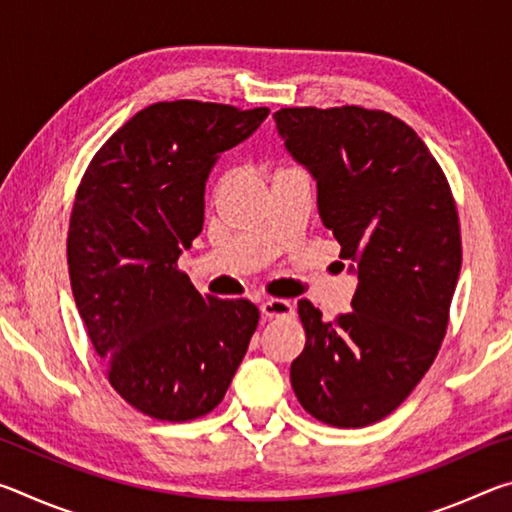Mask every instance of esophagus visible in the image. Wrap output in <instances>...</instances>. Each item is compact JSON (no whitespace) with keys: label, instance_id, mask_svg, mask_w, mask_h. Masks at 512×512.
I'll return each mask as SVG.
<instances>
[{"label":"esophagus","instance_id":"34e87169","mask_svg":"<svg viewBox=\"0 0 512 512\" xmlns=\"http://www.w3.org/2000/svg\"><path fill=\"white\" fill-rule=\"evenodd\" d=\"M262 316L266 318H289L293 316V305L287 300H280V298H271V300H264L262 302Z\"/></svg>","mask_w":512,"mask_h":512}]
</instances>
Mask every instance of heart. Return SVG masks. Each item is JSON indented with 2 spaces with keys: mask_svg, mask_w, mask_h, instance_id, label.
<instances>
[{
  "mask_svg": "<svg viewBox=\"0 0 512 512\" xmlns=\"http://www.w3.org/2000/svg\"><path fill=\"white\" fill-rule=\"evenodd\" d=\"M225 185V178H219V183H216V187H214V192H219V189Z\"/></svg>",
  "mask_w": 512,
  "mask_h": 512,
  "instance_id": "1",
  "label": "heart"
}]
</instances>
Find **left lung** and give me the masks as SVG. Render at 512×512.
Here are the masks:
<instances>
[{
	"label": "left lung",
	"instance_id": "1",
	"mask_svg": "<svg viewBox=\"0 0 512 512\" xmlns=\"http://www.w3.org/2000/svg\"><path fill=\"white\" fill-rule=\"evenodd\" d=\"M289 153L311 171L323 225L357 264L348 314L298 302L307 343L291 363L302 409L339 429L384 420L431 368L461 273L456 201L418 133L361 106L280 108Z\"/></svg>",
	"mask_w": 512,
	"mask_h": 512
}]
</instances>
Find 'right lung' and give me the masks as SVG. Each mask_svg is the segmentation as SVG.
<instances>
[{"label": "right lung", "instance_id": "obj_1", "mask_svg": "<svg viewBox=\"0 0 512 512\" xmlns=\"http://www.w3.org/2000/svg\"><path fill=\"white\" fill-rule=\"evenodd\" d=\"M266 117L268 108L228 103H153L108 137L76 189V307L110 386L149 418L189 422L216 409L257 329L253 302L201 296L178 257L203 230L212 164Z\"/></svg>", "mask_w": 512, "mask_h": 512}]
</instances>
